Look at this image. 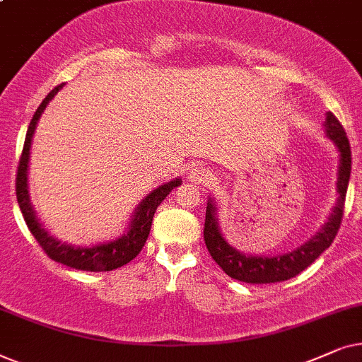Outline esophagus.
I'll use <instances>...</instances> for the list:
<instances>
[{"label": "esophagus", "mask_w": 362, "mask_h": 362, "mask_svg": "<svg viewBox=\"0 0 362 362\" xmlns=\"http://www.w3.org/2000/svg\"><path fill=\"white\" fill-rule=\"evenodd\" d=\"M210 177H211V173L206 170L205 167H194L190 170V173H189V178L197 185H199V184L200 185L202 184H209Z\"/></svg>", "instance_id": "obj_1"}]
</instances>
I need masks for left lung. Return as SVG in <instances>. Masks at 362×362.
Listing matches in <instances>:
<instances>
[{"instance_id":"8db88e82","label":"left lung","mask_w":362,"mask_h":362,"mask_svg":"<svg viewBox=\"0 0 362 362\" xmlns=\"http://www.w3.org/2000/svg\"><path fill=\"white\" fill-rule=\"evenodd\" d=\"M326 136L334 142L341 153L339 157V170H338V202H336L334 210L326 221L325 226L317 231L310 242L298 247L293 252L276 255V257H262V255H245L238 250L230 247L221 235L218 228V218H216V209L214 200H209L205 214V226L204 238L209 248L211 258L218 263V267L228 274L230 278L238 279V281L253 283V285H262V283H278L290 279L300 274L303 269L310 267L320 255L329 248L332 240L338 235L344 214V200L346 192L349 185L351 175V147L346 137L343 125L332 112L326 114L325 120Z\"/></svg>"}]
</instances>
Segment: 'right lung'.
Masks as SVG:
<instances>
[{
  "label": "right lung",
  "instance_id": "obj_1",
  "mask_svg": "<svg viewBox=\"0 0 362 362\" xmlns=\"http://www.w3.org/2000/svg\"><path fill=\"white\" fill-rule=\"evenodd\" d=\"M62 86L64 84L56 86V88L46 95L45 100L40 104V107L36 109V112L33 115L30 122V127H28L26 139H24L23 146V153L18 163L16 199L28 228H30L33 237L36 238V242L40 243V247L45 250V253L51 259L66 264V267L69 268L81 269V272H112L115 268L127 264L131 259H134L139 253H141L142 247L147 242L148 233H151L152 218L157 206L162 204V200L165 199L175 187L182 184V180L180 178H175V180L163 184L158 187V189L153 190L152 194H148L146 199L141 202V205L137 206V210L134 211L127 233H124L122 237L114 240V242L93 245V247H72V245L61 243L59 240L51 237V235L41 226L30 202V194H28V162H30L31 141L37 120H40L41 114L45 112L49 100L59 93Z\"/></svg>",
  "mask_w": 362,
  "mask_h": 362
}]
</instances>
